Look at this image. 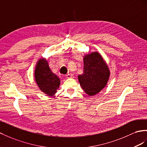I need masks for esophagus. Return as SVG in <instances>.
<instances>
[{"label": "esophagus", "instance_id": "34e87169", "mask_svg": "<svg viewBox=\"0 0 147 147\" xmlns=\"http://www.w3.org/2000/svg\"><path fill=\"white\" fill-rule=\"evenodd\" d=\"M66 78H73V75L71 74H66L65 76Z\"/></svg>", "mask_w": 147, "mask_h": 147}]
</instances>
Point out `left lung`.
<instances>
[{
  "label": "left lung",
  "mask_w": 147,
  "mask_h": 147,
  "mask_svg": "<svg viewBox=\"0 0 147 147\" xmlns=\"http://www.w3.org/2000/svg\"><path fill=\"white\" fill-rule=\"evenodd\" d=\"M83 63V73L78 75L79 82L87 94L96 95L107 85L111 74L109 69L97 51L84 55Z\"/></svg>",
  "instance_id": "8db88e82"
}]
</instances>
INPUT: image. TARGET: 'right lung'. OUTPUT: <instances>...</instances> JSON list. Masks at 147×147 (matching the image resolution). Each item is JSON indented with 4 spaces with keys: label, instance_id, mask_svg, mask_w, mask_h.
I'll use <instances>...</instances> for the list:
<instances>
[{
    "label": "right lung",
    "instance_id": "right-lung-1",
    "mask_svg": "<svg viewBox=\"0 0 147 147\" xmlns=\"http://www.w3.org/2000/svg\"><path fill=\"white\" fill-rule=\"evenodd\" d=\"M35 80L41 92L49 96H54L59 88L60 80L52 72L47 60L41 58L38 60L35 68Z\"/></svg>",
    "mask_w": 147,
    "mask_h": 147
}]
</instances>
